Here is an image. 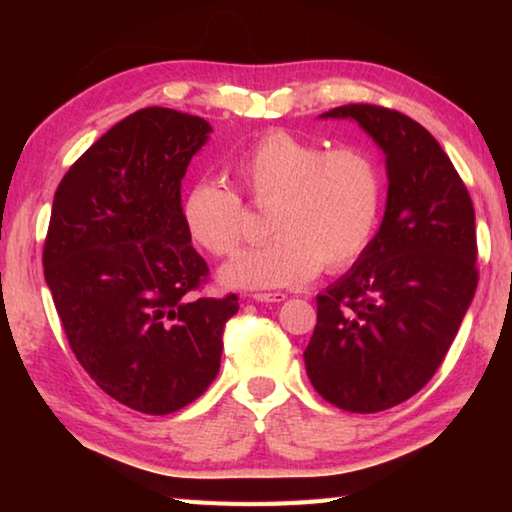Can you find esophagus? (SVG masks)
Masks as SVG:
<instances>
[{
    "mask_svg": "<svg viewBox=\"0 0 512 512\" xmlns=\"http://www.w3.org/2000/svg\"><path fill=\"white\" fill-rule=\"evenodd\" d=\"M255 302H284L287 300V293H253Z\"/></svg>",
    "mask_w": 512,
    "mask_h": 512,
    "instance_id": "esophagus-1",
    "label": "esophagus"
}]
</instances>
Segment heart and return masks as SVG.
Wrapping results in <instances>:
<instances>
[{"label": "heart", "mask_w": 512, "mask_h": 512, "mask_svg": "<svg viewBox=\"0 0 512 512\" xmlns=\"http://www.w3.org/2000/svg\"><path fill=\"white\" fill-rule=\"evenodd\" d=\"M250 201L268 212V244L221 268V282L241 289L298 287L320 266L339 271L366 253L377 228L381 178L366 151L325 146L273 131L232 164ZM183 221L198 246L235 255L246 239V210L235 189L198 180L183 198Z\"/></svg>", "instance_id": "b5f03b06"}]
</instances>
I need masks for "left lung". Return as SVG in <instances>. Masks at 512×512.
<instances>
[{
	"mask_svg": "<svg viewBox=\"0 0 512 512\" xmlns=\"http://www.w3.org/2000/svg\"><path fill=\"white\" fill-rule=\"evenodd\" d=\"M320 119H352L386 155V212L341 280L316 298L305 368L318 395L352 413L409 400L436 375L470 309L476 273L467 187L418 121L370 103Z\"/></svg>",
	"mask_w": 512,
	"mask_h": 512,
	"instance_id": "1",
	"label": "left lung"
}]
</instances>
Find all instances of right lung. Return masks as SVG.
<instances>
[{"instance_id": "obj_1", "label": "right lung", "mask_w": 512, "mask_h": 512, "mask_svg": "<svg viewBox=\"0 0 512 512\" xmlns=\"http://www.w3.org/2000/svg\"><path fill=\"white\" fill-rule=\"evenodd\" d=\"M205 119L137 110L101 135L56 189L42 253L69 348L117 402L183 409L219 375L235 293L192 298L207 277L183 221L180 180L210 140Z\"/></svg>"}]
</instances>
